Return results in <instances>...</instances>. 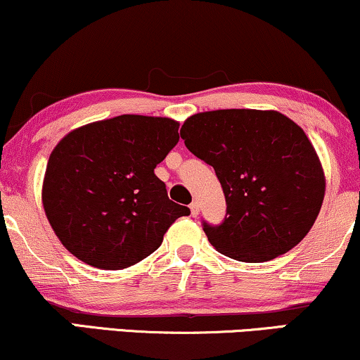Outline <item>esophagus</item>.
<instances>
[{
  "label": "esophagus",
  "instance_id": "1",
  "mask_svg": "<svg viewBox=\"0 0 360 360\" xmlns=\"http://www.w3.org/2000/svg\"><path fill=\"white\" fill-rule=\"evenodd\" d=\"M191 214H193V216L195 217L199 214V204L198 202H191Z\"/></svg>",
  "mask_w": 360,
  "mask_h": 360
}]
</instances>
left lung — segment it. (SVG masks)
Returning <instances> with one entry per match:
<instances>
[{"instance_id": "obj_1", "label": "left lung", "mask_w": 360, "mask_h": 360, "mask_svg": "<svg viewBox=\"0 0 360 360\" xmlns=\"http://www.w3.org/2000/svg\"><path fill=\"white\" fill-rule=\"evenodd\" d=\"M181 138L214 167L224 191V222H204L216 251L264 262L306 238L324 201L326 176L301 126L274 109H217L188 117Z\"/></svg>"}]
</instances>
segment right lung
<instances>
[{"label":"right lung","mask_w":360,"mask_h":360,"mask_svg":"<svg viewBox=\"0 0 360 360\" xmlns=\"http://www.w3.org/2000/svg\"><path fill=\"white\" fill-rule=\"evenodd\" d=\"M177 129L171 117L122 115L72 129L54 146L41 199L72 256L98 269H126L189 216L154 174L179 141Z\"/></svg>","instance_id":"1"}]
</instances>
